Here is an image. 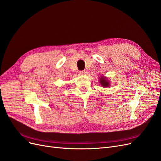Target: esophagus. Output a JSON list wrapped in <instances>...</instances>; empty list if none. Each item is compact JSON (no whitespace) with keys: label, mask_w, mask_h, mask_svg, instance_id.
<instances>
[{"label":"esophagus","mask_w":161,"mask_h":161,"mask_svg":"<svg viewBox=\"0 0 161 161\" xmlns=\"http://www.w3.org/2000/svg\"><path fill=\"white\" fill-rule=\"evenodd\" d=\"M79 73L80 75H86V70H81V71H80L79 72Z\"/></svg>","instance_id":"1"}]
</instances>
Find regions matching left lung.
<instances>
[{
    "mask_svg": "<svg viewBox=\"0 0 161 161\" xmlns=\"http://www.w3.org/2000/svg\"><path fill=\"white\" fill-rule=\"evenodd\" d=\"M99 82L101 85L103 87H109L110 82L107 79V78L105 76H101L99 77Z\"/></svg>",
    "mask_w": 161,
    "mask_h": 161,
    "instance_id": "1",
    "label": "left lung"
}]
</instances>
